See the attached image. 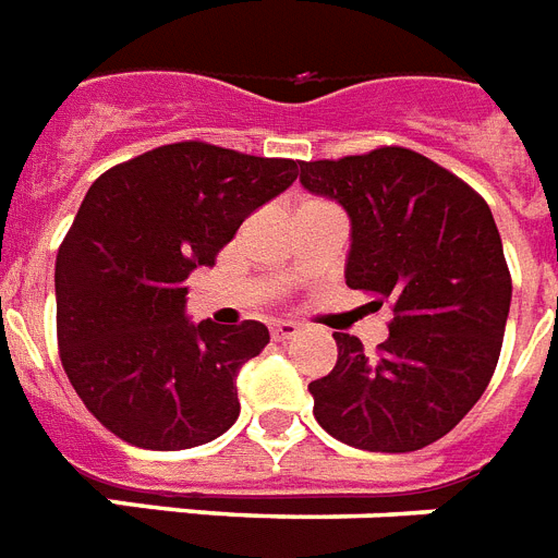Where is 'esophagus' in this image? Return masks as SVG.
<instances>
[{
  "instance_id": "esophagus-1",
  "label": "esophagus",
  "mask_w": 558,
  "mask_h": 558,
  "mask_svg": "<svg viewBox=\"0 0 558 558\" xmlns=\"http://www.w3.org/2000/svg\"><path fill=\"white\" fill-rule=\"evenodd\" d=\"M296 333H300V325H296V323H276V325H270V337H274L276 342L293 340Z\"/></svg>"
}]
</instances>
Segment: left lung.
<instances>
[{"label": "left lung", "instance_id": "obj_1", "mask_svg": "<svg viewBox=\"0 0 558 558\" xmlns=\"http://www.w3.org/2000/svg\"><path fill=\"white\" fill-rule=\"evenodd\" d=\"M302 184L351 218L345 282L389 302L374 356L333 333L337 365L307 386L331 438L368 452H414L463 421L496 372L512 279L487 202L405 146L305 160Z\"/></svg>", "mask_w": 558, "mask_h": 558}]
</instances>
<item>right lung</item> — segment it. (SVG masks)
Wrapping results in <instances>:
<instances>
[{
	"label": "right lung",
	"instance_id": "right-lung-1",
	"mask_svg": "<svg viewBox=\"0 0 558 558\" xmlns=\"http://www.w3.org/2000/svg\"><path fill=\"white\" fill-rule=\"evenodd\" d=\"M300 167L181 141L88 186L57 251V345L74 391L111 435L175 452L233 426L239 368L270 333L253 319L193 325L184 279L216 265L244 218L288 190Z\"/></svg>",
	"mask_w": 558,
	"mask_h": 558
}]
</instances>
